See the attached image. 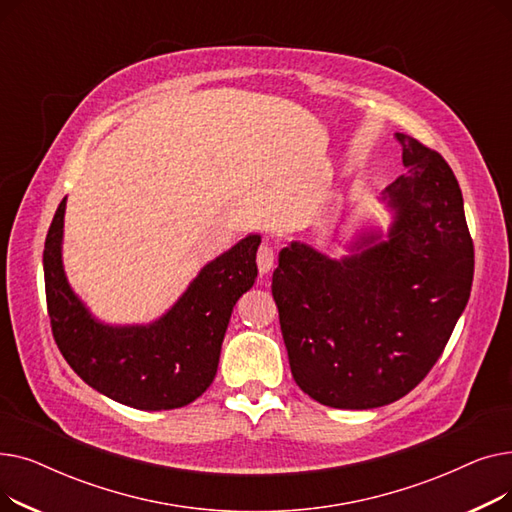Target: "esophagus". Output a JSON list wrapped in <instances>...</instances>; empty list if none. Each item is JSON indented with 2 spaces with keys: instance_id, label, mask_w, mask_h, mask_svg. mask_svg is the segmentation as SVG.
Wrapping results in <instances>:
<instances>
[{
  "instance_id": "34e87169",
  "label": "esophagus",
  "mask_w": 512,
  "mask_h": 512,
  "mask_svg": "<svg viewBox=\"0 0 512 512\" xmlns=\"http://www.w3.org/2000/svg\"><path fill=\"white\" fill-rule=\"evenodd\" d=\"M276 265V251L272 245H261L257 251V267L261 274H270Z\"/></svg>"
}]
</instances>
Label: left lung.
<instances>
[{
    "mask_svg": "<svg viewBox=\"0 0 512 512\" xmlns=\"http://www.w3.org/2000/svg\"><path fill=\"white\" fill-rule=\"evenodd\" d=\"M407 174L384 193L388 240L365 236L340 261L292 242L272 294L297 386L334 409H375L409 394L440 359L473 284V238L446 159L396 132Z\"/></svg>",
    "mask_w": 512,
    "mask_h": 512,
    "instance_id": "obj_1",
    "label": "left lung"
}]
</instances>
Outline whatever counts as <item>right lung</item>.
<instances>
[{
    "label": "right lung",
    "mask_w": 512,
    "mask_h": 512,
    "mask_svg": "<svg viewBox=\"0 0 512 512\" xmlns=\"http://www.w3.org/2000/svg\"><path fill=\"white\" fill-rule=\"evenodd\" d=\"M66 199L45 238L43 272L51 334L68 365L97 392L141 411L180 409L213 382L236 301L257 278L251 234L207 263L178 303L149 326L110 328L70 290L62 267Z\"/></svg>",
    "instance_id": "right-lung-1"
}]
</instances>
